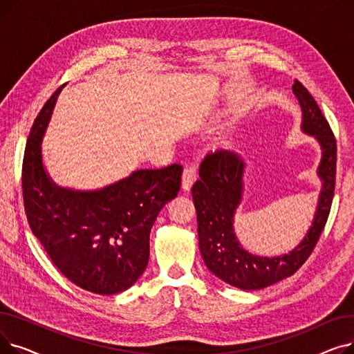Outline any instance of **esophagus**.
Segmentation results:
<instances>
[{
  "instance_id": "1",
  "label": "esophagus",
  "mask_w": 354,
  "mask_h": 354,
  "mask_svg": "<svg viewBox=\"0 0 354 354\" xmlns=\"http://www.w3.org/2000/svg\"><path fill=\"white\" fill-rule=\"evenodd\" d=\"M198 175H196V171L194 169V167H185L183 169V174H182V191L185 192H189L192 185L195 183Z\"/></svg>"
}]
</instances>
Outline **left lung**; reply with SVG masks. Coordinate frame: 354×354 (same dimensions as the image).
I'll use <instances>...</instances> for the list:
<instances>
[{
    "mask_svg": "<svg viewBox=\"0 0 354 354\" xmlns=\"http://www.w3.org/2000/svg\"><path fill=\"white\" fill-rule=\"evenodd\" d=\"M292 93L301 109V132L317 142L322 152L317 166L322 182L317 207L299 245L280 255L263 257L247 251L239 243L234 218L244 199L247 167L239 153L225 151L208 155L199 167V180L192 187L203 263L219 280L241 290L266 288L299 270L317 244L331 208L336 183V139L308 90L295 80Z\"/></svg>",
    "mask_w": 354,
    "mask_h": 354,
    "instance_id": "obj_1",
    "label": "left lung"
}]
</instances>
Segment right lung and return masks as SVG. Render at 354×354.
I'll return each instance as SVG.
<instances>
[{
    "label": "right lung",
    "instance_id": "right-lung-1",
    "mask_svg": "<svg viewBox=\"0 0 354 354\" xmlns=\"http://www.w3.org/2000/svg\"><path fill=\"white\" fill-rule=\"evenodd\" d=\"M63 87L44 104L27 140V219L54 266L71 283L100 295L118 294L146 270L149 235L160 209L178 195L182 166L138 169L99 189L60 187L46 169L41 145Z\"/></svg>",
    "mask_w": 354,
    "mask_h": 354
}]
</instances>
